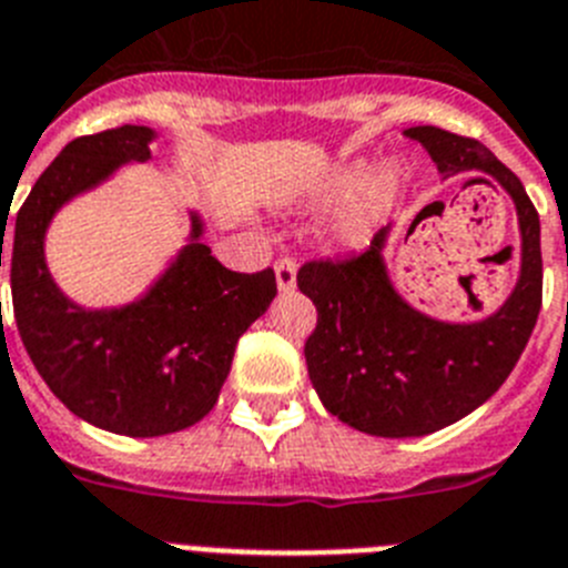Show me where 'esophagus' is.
I'll return each instance as SVG.
<instances>
[{
    "instance_id": "1",
    "label": "esophagus",
    "mask_w": 568,
    "mask_h": 568,
    "mask_svg": "<svg viewBox=\"0 0 568 568\" xmlns=\"http://www.w3.org/2000/svg\"><path fill=\"white\" fill-rule=\"evenodd\" d=\"M275 281H278V290H284V293L295 287V261L293 258L275 261Z\"/></svg>"
}]
</instances>
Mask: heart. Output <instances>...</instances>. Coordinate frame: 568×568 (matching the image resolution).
<instances>
[{
	"mask_svg": "<svg viewBox=\"0 0 568 568\" xmlns=\"http://www.w3.org/2000/svg\"><path fill=\"white\" fill-rule=\"evenodd\" d=\"M402 195V174L396 166H367L365 160H353L344 166L333 169L316 189L318 206H338L347 203L351 206L338 215L336 237L342 246H365L373 237L376 226L382 224V217L394 210L396 201Z\"/></svg>",
	"mask_w": 568,
	"mask_h": 568,
	"instance_id": "heart-1",
	"label": "heart"
}]
</instances>
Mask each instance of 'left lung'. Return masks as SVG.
Wrapping results in <instances>:
<instances>
[{
	"label": "left lung",
	"mask_w": 568,
	"mask_h": 568,
	"mask_svg": "<svg viewBox=\"0 0 568 568\" xmlns=\"http://www.w3.org/2000/svg\"><path fill=\"white\" fill-rule=\"evenodd\" d=\"M443 178L486 172L515 201L520 275L506 302L471 322H443L410 307L387 275V232L347 261H310L298 290L318 310L304 344L310 382L344 425L371 436H425L454 425L497 394L535 331L542 302L540 217L520 178L479 140L436 125L405 129ZM474 310L479 302L471 295Z\"/></svg>",
	"instance_id": "left-lung-1"
}]
</instances>
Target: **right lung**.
Instances as JSON below:
<instances>
[{
  "instance_id": "obj_1",
  "label": "right lung",
  "mask_w": 568,
  "mask_h": 568,
  "mask_svg": "<svg viewBox=\"0 0 568 568\" xmlns=\"http://www.w3.org/2000/svg\"><path fill=\"white\" fill-rule=\"evenodd\" d=\"M154 138L149 125H120L71 140L22 203L8 255L0 246L33 367L71 414L123 436H163L201 423L230 376L237 338L278 293L273 270H226L201 241L197 212H189V244L134 302L89 310L57 287L45 264L53 215L125 163H145Z\"/></svg>"
}]
</instances>
